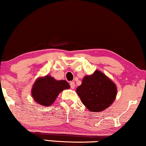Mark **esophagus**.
<instances>
[{
    "mask_svg": "<svg viewBox=\"0 0 146 146\" xmlns=\"http://www.w3.org/2000/svg\"><path fill=\"white\" fill-rule=\"evenodd\" d=\"M69 85H70V87H71V89H74L75 86L74 82H71L69 83Z\"/></svg>",
    "mask_w": 146,
    "mask_h": 146,
    "instance_id": "obj_1",
    "label": "esophagus"
}]
</instances>
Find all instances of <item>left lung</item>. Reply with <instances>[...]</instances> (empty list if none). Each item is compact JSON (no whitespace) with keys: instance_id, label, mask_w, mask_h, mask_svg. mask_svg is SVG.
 <instances>
[{"instance_id":"left-lung-1","label":"left lung","mask_w":146,"mask_h":146,"mask_svg":"<svg viewBox=\"0 0 146 146\" xmlns=\"http://www.w3.org/2000/svg\"><path fill=\"white\" fill-rule=\"evenodd\" d=\"M117 87L104 73L96 71L83 79L77 88L82 102L90 111H102L109 107L117 96Z\"/></svg>"}]
</instances>
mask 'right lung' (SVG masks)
<instances>
[{
	"label": "right lung",
	"instance_id": "add662e5",
	"mask_svg": "<svg viewBox=\"0 0 146 146\" xmlns=\"http://www.w3.org/2000/svg\"><path fill=\"white\" fill-rule=\"evenodd\" d=\"M64 80L56 81L50 75L39 78L34 84L32 94L34 100L40 104L49 106L54 102L60 92L69 88Z\"/></svg>",
	"mask_w": 146,
	"mask_h": 146
}]
</instances>
